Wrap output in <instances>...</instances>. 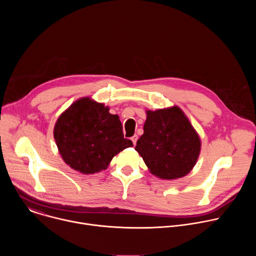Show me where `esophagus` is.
Masks as SVG:
<instances>
[{
    "instance_id": "obj_1",
    "label": "esophagus",
    "mask_w": 256,
    "mask_h": 256,
    "mask_svg": "<svg viewBox=\"0 0 256 256\" xmlns=\"http://www.w3.org/2000/svg\"><path fill=\"white\" fill-rule=\"evenodd\" d=\"M132 144L136 146V140H138V136H136V134H134V136H132Z\"/></svg>"
}]
</instances>
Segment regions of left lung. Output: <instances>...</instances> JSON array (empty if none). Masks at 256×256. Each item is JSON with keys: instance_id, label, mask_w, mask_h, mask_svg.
Segmentation results:
<instances>
[{"instance_id": "left-lung-1", "label": "left lung", "mask_w": 256, "mask_h": 256, "mask_svg": "<svg viewBox=\"0 0 256 256\" xmlns=\"http://www.w3.org/2000/svg\"><path fill=\"white\" fill-rule=\"evenodd\" d=\"M146 112L144 134L136 151L153 175L167 180L186 176L200 153L198 132L178 106Z\"/></svg>"}]
</instances>
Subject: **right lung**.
Wrapping results in <instances>:
<instances>
[{
  "mask_svg": "<svg viewBox=\"0 0 256 256\" xmlns=\"http://www.w3.org/2000/svg\"><path fill=\"white\" fill-rule=\"evenodd\" d=\"M54 136L62 160L83 174L105 170L112 158L132 147L120 116L90 97L72 103L58 118Z\"/></svg>",
  "mask_w": 256,
  "mask_h": 256,
  "instance_id": "add662e5",
  "label": "right lung"
}]
</instances>
